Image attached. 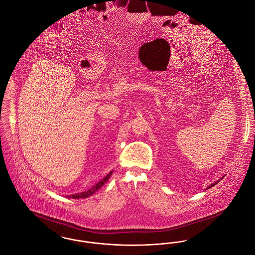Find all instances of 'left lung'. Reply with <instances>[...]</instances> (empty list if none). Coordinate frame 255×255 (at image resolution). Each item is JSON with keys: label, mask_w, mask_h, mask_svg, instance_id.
<instances>
[{"label": "left lung", "mask_w": 255, "mask_h": 255, "mask_svg": "<svg viewBox=\"0 0 255 255\" xmlns=\"http://www.w3.org/2000/svg\"><path fill=\"white\" fill-rule=\"evenodd\" d=\"M222 179H223V178H221V180H222ZM219 181H220V180H219ZM219 181H217V182H213V183H212V184H210V185H209V186H208V187H207V188H206V189H208V188H211V187H212V186H214V185H215V184H217V183H218V182H219Z\"/></svg>", "instance_id": "obj_1"}]
</instances>
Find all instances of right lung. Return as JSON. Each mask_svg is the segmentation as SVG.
Here are the masks:
<instances>
[{
	"mask_svg": "<svg viewBox=\"0 0 255 255\" xmlns=\"http://www.w3.org/2000/svg\"><path fill=\"white\" fill-rule=\"evenodd\" d=\"M113 174V171H111L108 175H106L101 181L97 182V184H95L94 186H92L90 189H88L87 191L84 192H81V193H77V194L70 195V196H67L68 198H73V199H81V198H88L90 196H92L93 194H95L97 192L98 189H100L104 184L105 182H108V180L110 179V177L112 176Z\"/></svg>",
	"mask_w": 255,
	"mask_h": 255,
	"instance_id": "1",
	"label": "right lung"
}]
</instances>
